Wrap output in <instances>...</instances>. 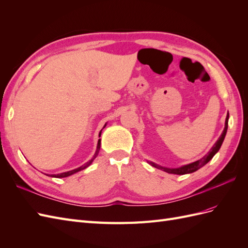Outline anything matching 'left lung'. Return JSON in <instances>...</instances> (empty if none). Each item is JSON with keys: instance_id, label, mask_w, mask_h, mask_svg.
Instances as JSON below:
<instances>
[{"instance_id": "left-lung-1", "label": "left lung", "mask_w": 248, "mask_h": 248, "mask_svg": "<svg viewBox=\"0 0 248 248\" xmlns=\"http://www.w3.org/2000/svg\"><path fill=\"white\" fill-rule=\"evenodd\" d=\"M228 123H229V112H228V116H227V119H226V126H224V129L221 133V136L219 137L218 140H217L215 142V145L212 147V149L210 150L209 153L206 154L202 158H201L200 160L198 161H194L192 163H189L187 164V166H184V167H181V168H178V169H166V168H162V167H159L157 166V164L153 163V162H150V164H151L152 167L154 168H157V169H160V170H163L164 171L169 172V174H176V175H185V174H190V172H193L198 170L199 169H201L202 167H204L206 163H208L210 160H211L213 158V156L218 152V150L220 149L221 145H222V141L224 140V137H226L227 134V130H228Z\"/></svg>"}]
</instances>
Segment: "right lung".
I'll list each match as a JSON object with an SVG mask.
<instances>
[{
    "mask_svg": "<svg viewBox=\"0 0 248 248\" xmlns=\"http://www.w3.org/2000/svg\"><path fill=\"white\" fill-rule=\"evenodd\" d=\"M100 134H101V131L99 132V137H100ZM99 150H100V140H98V145H97L96 152H95V154H94V156H93V158H92L91 160L88 161L87 163L84 164V166H81V167H79V168H78V169H76V170H69V171H65V172H61V174H58V175H50V177H55V178H65V177H68V176H71V175H73V174H76V172H78V171H79V170H85V169L88 168V167L90 166V164L92 163V161L96 158V156L98 155Z\"/></svg>",
    "mask_w": 248,
    "mask_h": 248,
    "instance_id": "1",
    "label": "right lung"
}]
</instances>
